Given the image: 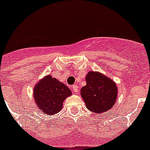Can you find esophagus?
Returning <instances> with one entry per match:
<instances>
[{
	"label": "esophagus",
	"instance_id": "1",
	"mask_svg": "<svg viewBox=\"0 0 150 150\" xmlns=\"http://www.w3.org/2000/svg\"><path fill=\"white\" fill-rule=\"evenodd\" d=\"M72 89L74 91V93H78L79 92V88H78L77 86L74 85V86H72Z\"/></svg>",
	"mask_w": 150,
	"mask_h": 150
}]
</instances>
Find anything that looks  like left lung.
I'll return each instance as SVG.
<instances>
[{
    "mask_svg": "<svg viewBox=\"0 0 150 150\" xmlns=\"http://www.w3.org/2000/svg\"><path fill=\"white\" fill-rule=\"evenodd\" d=\"M86 85L81 88L82 98L88 110L95 113L107 112L117 99V86L115 82L99 72L88 71Z\"/></svg>",
    "mask_w": 150,
    "mask_h": 150,
    "instance_id": "1",
    "label": "left lung"
}]
</instances>
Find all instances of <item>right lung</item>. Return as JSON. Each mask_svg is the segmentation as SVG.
Masks as SVG:
<instances>
[{"mask_svg":"<svg viewBox=\"0 0 150 150\" xmlns=\"http://www.w3.org/2000/svg\"><path fill=\"white\" fill-rule=\"evenodd\" d=\"M33 95L39 110L52 116L62 110L64 100L72 92L64 83L47 75L35 85Z\"/></svg>","mask_w":150,"mask_h":150,"instance_id":"right-lung-1","label":"right lung"}]
</instances>
